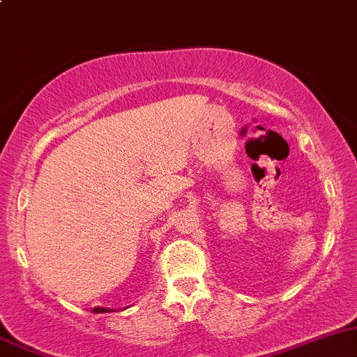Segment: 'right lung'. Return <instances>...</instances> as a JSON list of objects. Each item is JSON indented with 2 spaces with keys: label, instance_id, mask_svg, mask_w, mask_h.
Masks as SVG:
<instances>
[{
  "label": "right lung",
  "instance_id": "1",
  "mask_svg": "<svg viewBox=\"0 0 357 357\" xmlns=\"http://www.w3.org/2000/svg\"><path fill=\"white\" fill-rule=\"evenodd\" d=\"M94 314H105V312H108V308H93Z\"/></svg>",
  "mask_w": 357,
  "mask_h": 357
}]
</instances>
